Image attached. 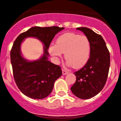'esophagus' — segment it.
<instances>
[{
	"instance_id": "1",
	"label": "esophagus",
	"mask_w": 121,
	"mask_h": 121,
	"mask_svg": "<svg viewBox=\"0 0 121 121\" xmlns=\"http://www.w3.org/2000/svg\"><path fill=\"white\" fill-rule=\"evenodd\" d=\"M62 73H63V75H65V74H67L69 73V72H68L67 71H66V70L63 69V70H62Z\"/></svg>"
}]
</instances>
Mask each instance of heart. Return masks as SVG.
<instances>
[{
  "label": "heart",
  "instance_id": "obj_1",
  "mask_svg": "<svg viewBox=\"0 0 121 121\" xmlns=\"http://www.w3.org/2000/svg\"><path fill=\"white\" fill-rule=\"evenodd\" d=\"M91 45L89 39L85 35L68 32L60 36L56 45H51L49 51L57 60L64 53L67 64L80 69L86 64L90 58Z\"/></svg>",
  "mask_w": 121,
  "mask_h": 121
}]
</instances>
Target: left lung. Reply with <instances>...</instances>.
Returning a JSON list of instances; mask_svg holds the SVG:
<instances>
[{"instance_id": "8db88e82", "label": "left lung", "mask_w": 121, "mask_h": 121, "mask_svg": "<svg viewBox=\"0 0 121 121\" xmlns=\"http://www.w3.org/2000/svg\"><path fill=\"white\" fill-rule=\"evenodd\" d=\"M89 39L91 45L90 58L85 65L74 73L76 81L71 87L76 96L82 99L92 98L105 86L110 66V54L100 35L86 27L76 28Z\"/></svg>"}]
</instances>
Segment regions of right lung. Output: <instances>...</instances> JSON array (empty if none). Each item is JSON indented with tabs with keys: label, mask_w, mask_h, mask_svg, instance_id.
<instances>
[{
	"label": "right lung",
	"mask_w": 121,
	"mask_h": 121,
	"mask_svg": "<svg viewBox=\"0 0 121 121\" xmlns=\"http://www.w3.org/2000/svg\"><path fill=\"white\" fill-rule=\"evenodd\" d=\"M64 28L34 26L21 34L14 41L10 51V61L15 83L21 92L34 99L46 98L52 92L54 82L62 75L58 65L48 60V50L54 37ZM34 37L44 45L40 59L29 62L22 56L20 45L25 38Z\"/></svg>",
	"instance_id": "right-lung-1"
}]
</instances>
